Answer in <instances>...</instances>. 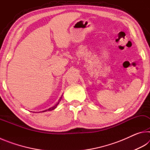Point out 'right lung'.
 Returning <instances> with one entry per match:
<instances>
[{
  "instance_id": "add662e5",
  "label": "right lung",
  "mask_w": 150,
  "mask_h": 150,
  "mask_svg": "<svg viewBox=\"0 0 150 150\" xmlns=\"http://www.w3.org/2000/svg\"><path fill=\"white\" fill-rule=\"evenodd\" d=\"M62 96H61L60 97V98L59 99V100H58V102L55 104V105H54V106H52V107H51V108H48V109H47V110H44V111H42V112H46V111H51V110H54V109L57 107V106L58 105V104L59 103V102L61 101V100H62Z\"/></svg>"
}]
</instances>
